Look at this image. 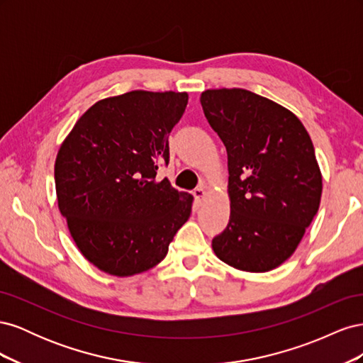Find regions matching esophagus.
<instances>
[{
	"instance_id": "34e87169",
	"label": "esophagus",
	"mask_w": 363,
	"mask_h": 363,
	"mask_svg": "<svg viewBox=\"0 0 363 363\" xmlns=\"http://www.w3.org/2000/svg\"><path fill=\"white\" fill-rule=\"evenodd\" d=\"M194 196H195V200L199 201V204H201V203L204 201V199H206V191H204L203 186H200V188H196V189L194 191Z\"/></svg>"
}]
</instances>
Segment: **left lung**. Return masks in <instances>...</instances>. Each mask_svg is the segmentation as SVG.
I'll return each mask as SVG.
<instances>
[{
	"label": "left lung",
	"mask_w": 363,
	"mask_h": 363,
	"mask_svg": "<svg viewBox=\"0 0 363 363\" xmlns=\"http://www.w3.org/2000/svg\"><path fill=\"white\" fill-rule=\"evenodd\" d=\"M200 101L228 159L230 219L212 248L236 269L271 271L292 256L320 207L312 139L291 111L255 92L208 89Z\"/></svg>",
	"instance_id": "left-lung-1"
}]
</instances>
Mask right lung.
Listing matches in <instances>:
<instances>
[{
    "label": "right lung",
    "mask_w": 363,
    "mask_h": 363,
    "mask_svg": "<svg viewBox=\"0 0 363 363\" xmlns=\"http://www.w3.org/2000/svg\"><path fill=\"white\" fill-rule=\"evenodd\" d=\"M186 92L131 91L95 103L63 140L54 164L60 213L77 248L111 276L130 277L167 256L192 195L157 179Z\"/></svg>",
    "instance_id": "right-lung-1"
}]
</instances>
